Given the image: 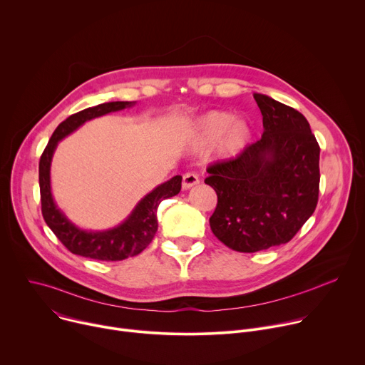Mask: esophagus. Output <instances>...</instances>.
Instances as JSON below:
<instances>
[{"label":"esophagus","mask_w":365,"mask_h":365,"mask_svg":"<svg viewBox=\"0 0 365 365\" xmlns=\"http://www.w3.org/2000/svg\"><path fill=\"white\" fill-rule=\"evenodd\" d=\"M197 183H199V178H197V175H195V173H186V175H183L182 187H183L185 190H187V189H190V187L196 186Z\"/></svg>","instance_id":"esophagus-1"}]
</instances>
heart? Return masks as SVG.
Listing matches in <instances>:
<instances>
[{"label":"heart","mask_w":365,"mask_h":365,"mask_svg":"<svg viewBox=\"0 0 365 365\" xmlns=\"http://www.w3.org/2000/svg\"><path fill=\"white\" fill-rule=\"evenodd\" d=\"M254 135L251 121L230 111L212 110L197 117L190 127V143L196 151L215 145L220 159H235L250 145Z\"/></svg>","instance_id":"heart-1"}]
</instances>
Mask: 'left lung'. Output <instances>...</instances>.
Listing matches in <instances>:
<instances>
[{"instance_id": "8db88e82", "label": "left lung", "mask_w": 365, "mask_h": 365, "mask_svg": "<svg viewBox=\"0 0 365 365\" xmlns=\"http://www.w3.org/2000/svg\"><path fill=\"white\" fill-rule=\"evenodd\" d=\"M263 115L262 140L238 158L206 169L218 196L210 218L214 235L240 252L289 242L315 212L319 195V144L296 110L254 93Z\"/></svg>"}]
</instances>
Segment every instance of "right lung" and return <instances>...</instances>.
Listing matches in <instances>:
<instances>
[{"label":"right lung","mask_w":365,"mask_h":365,"mask_svg":"<svg viewBox=\"0 0 365 365\" xmlns=\"http://www.w3.org/2000/svg\"><path fill=\"white\" fill-rule=\"evenodd\" d=\"M135 102L114 101L79 111L58 125L51 134L38 163V185L41 196V214L55 235L73 254L102 262H120L140 254L154 238L158 231V207L162 200L176 196L182 187V176H173L168 182L155 186L138 200L130 215L117 227L93 231L75 225L58 206L51 193L50 168L59 141L76 131L86 121L134 107Z\"/></svg>","instance_id":"obj_1"}]
</instances>
